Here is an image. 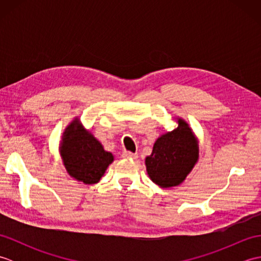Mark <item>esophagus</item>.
<instances>
[{
	"instance_id": "obj_1",
	"label": "esophagus",
	"mask_w": 261,
	"mask_h": 261,
	"mask_svg": "<svg viewBox=\"0 0 261 261\" xmlns=\"http://www.w3.org/2000/svg\"><path fill=\"white\" fill-rule=\"evenodd\" d=\"M122 156L124 158H131V159H137L138 158V153L137 152H131V151H123Z\"/></svg>"
}]
</instances>
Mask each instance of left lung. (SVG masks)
Segmentation results:
<instances>
[{
    "label": "left lung",
    "instance_id": "obj_1",
    "mask_svg": "<svg viewBox=\"0 0 261 261\" xmlns=\"http://www.w3.org/2000/svg\"><path fill=\"white\" fill-rule=\"evenodd\" d=\"M198 159V145L191 127L184 120L178 126L156 140L152 153L146 158L150 179L160 187L179 185Z\"/></svg>",
    "mask_w": 261,
    "mask_h": 261
}]
</instances>
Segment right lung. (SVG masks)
<instances>
[{
    "mask_svg": "<svg viewBox=\"0 0 261 261\" xmlns=\"http://www.w3.org/2000/svg\"><path fill=\"white\" fill-rule=\"evenodd\" d=\"M60 154L68 174L84 184H95L113 162L111 152L75 120L64 132Z\"/></svg>",
    "mask_w": 261,
    "mask_h": 261,
    "instance_id": "add662e5",
    "label": "right lung"
}]
</instances>
